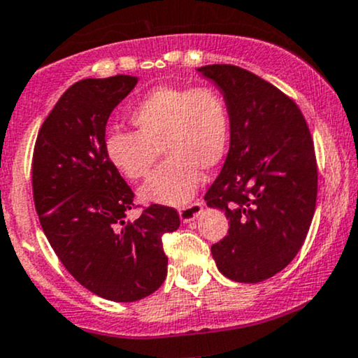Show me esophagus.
Masks as SVG:
<instances>
[{
	"mask_svg": "<svg viewBox=\"0 0 358 358\" xmlns=\"http://www.w3.org/2000/svg\"><path fill=\"white\" fill-rule=\"evenodd\" d=\"M203 210V203L202 202H193L190 205H187V207L180 208V219H182V222H185V224H188V222L195 220L196 217L200 215V212Z\"/></svg>",
	"mask_w": 358,
	"mask_h": 358,
	"instance_id": "esophagus-1",
	"label": "esophagus"
}]
</instances>
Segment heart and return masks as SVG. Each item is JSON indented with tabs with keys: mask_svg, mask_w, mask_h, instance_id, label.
<instances>
[{
	"mask_svg": "<svg viewBox=\"0 0 358 358\" xmlns=\"http://www.w3.org/2000/svg\"><path fill=\"white\" fill-rule=\"evenodd\" d=\"M129 119L136 131L106 136L110 165L127 180H143L162 150L168 158L139 190L143 202H188L202 180L200 170H213L227 153L231 117L224 97L212 87H156L138 102Z\"/></svg>",
	"mask_w": 358,
	"mask_h": 358,
	"instance_id": "b5f03b06",
	"label": "heart"
}]
</instances>
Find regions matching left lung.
<instances>
[{
	"mask_svg": "<svg viewBox=\"0 0 358 358\" xmlns=\"http://www.w3.org/2000/svg\"><path fill=\"white\" fill-rule=\"evenodd\" d=\"M196 71L219 87L231 117L227 158L205 193L231 225L212 256L232 281H264L293 261L313 220V139L298 106L256 73L227 64Z\"/></svg>",
	"mask_w": 358,
	"mask_h": 358,
	"instance_id": "1",
	"label": "left lung"
}]
</instances>
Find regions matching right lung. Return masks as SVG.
Segmentation results:
<instances>
[{
    "mask_svg": "<svg viewBox=\"0 0 358 358\" xmlns=\"http://www.w3.org/2000/svg\"><path fill=\"white\" fill-rule=\"evenodd\" d=\"M136 77L84 79L64 92L38 131L31 163L35 208L65 269L97 296L131 303L166 278L162 237L178 212L150 205L124 220L134 193L106 156V124Z\"/></svg>",
    "mask_w": 358,
    "mask_h": 358,
    "instance_id": "add662e5",
    "label": "right lung"
}]
</instances>
